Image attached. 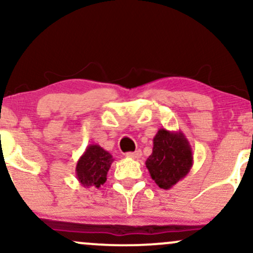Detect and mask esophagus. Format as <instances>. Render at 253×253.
I'll return each mask as SVG.
<instances>
[{
    "label": "esophagus",
    "mask_w": 253,
    "mask_h": 253,
    "mask_svg": "<svg viewBox=\"0 0 253 253\" xmlns=\"http://www.w3.org/2000/svg\"><path fill=\"white\" fill-rule=\"evenodd\" d=\"M126 156L128 157V158H132V159H139L141 157V151L138 150V151H134V152H128V153H126Z\"/></svg>",
    "instance_id": "esophagus-1"
}]
</instances>
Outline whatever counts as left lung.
<instances>
[{"mask_svg": "<svg viewBox=\"0 0 253 253\" xmlns=\"http://www.w3.org/2000/svg\"><path fill=\"white\" fill-rule=\"evenodd\" d=\"M193 163V150L181 130L158 129L153 138L152 155L145 164L159 188H172L189 173Z\"/></svg>", "mask_w": 253, "mask_h": 253, "instance_id": "1", "label": "left lung"}]
</instances>
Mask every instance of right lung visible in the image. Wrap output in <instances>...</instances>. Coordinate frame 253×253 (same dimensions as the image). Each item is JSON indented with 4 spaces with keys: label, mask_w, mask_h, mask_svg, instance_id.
I'll return each instance as SVG.
<instances>
[{
    "label": "right lung",
    "mask_w": 253,
    "mask_h": 253,
    "mask_svg": "<svg viewBox=\"0 0 253 253\" xmlns=\"http://www.w3.org/2000/svg\"><path fill=\"white\" fill-rule=\"evenodd\" d=\"M113 156L100 145L90 144L76 165V177L84 188H100L107 181Z\"/></svg>",
    "instance_id": "add662e5"
}]
</instances>
